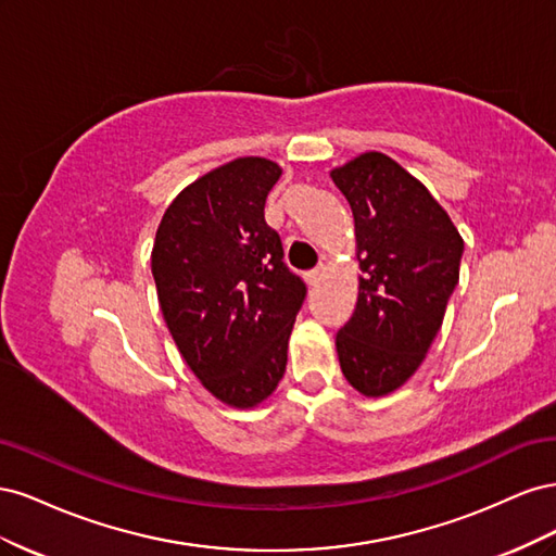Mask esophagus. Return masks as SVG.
<instances>
[{
  "label": "esophagus",
  "mask_w": 556,
  "mask_h": 556,
  "mask_svg": "<svg viewBox=\"0 0 556 556\" xmlns=\"http://www.w3.org/2000/svg\"><path fill=\"white\" fill-rule=\"evenodd\" d=\"M323 274H325L323 266H317V268H313V271H308V274H306L308 285H313V288H315V285L319 282V278H323Z\"/></svg>",
  "instance_id": "1"
}]
</instances>
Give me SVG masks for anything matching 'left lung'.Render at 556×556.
I'll list each match as a JSON object with an SVG mask.
<instances>
[{
  "label": "left lung",
  "mask_w": 556,
  "mask_h": 556,
  "mask_svg": "<svg viewBox=\"0 0 556 556\" xmlns=\"http://www.w3.org/2000/svg\"><path fill=\"white\" fill-rule=\"evenodd\" d=\"M355 215L359 296L336 333L341 371L364 396H384L425 362L459 282L464 239L431 192L382 153L331 172Z\"/></svg>",
  "instance_id": "8db88e82"
}]
</instances>
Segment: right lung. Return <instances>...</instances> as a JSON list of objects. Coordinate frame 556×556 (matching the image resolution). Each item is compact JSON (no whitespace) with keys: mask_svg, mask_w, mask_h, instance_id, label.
<instances>
[{"mask_svg":"<svg viewBox=\"0 0 556 556\" xmlns=\"http://www.w3.org/2000/svg\"><path fill=\"white\" fill-rule=\"evenodd\" d=\"M282 169L239 157L188 185L166 208L153 245L157 299L182 359L233 408L274 394L306 285L282 262L264 220Z\"/></svg>","mask_w":556,"mask_h":556,"instance_id":"obj_1","label":"right lung"}]
</instances>
